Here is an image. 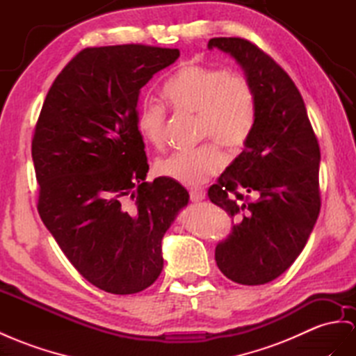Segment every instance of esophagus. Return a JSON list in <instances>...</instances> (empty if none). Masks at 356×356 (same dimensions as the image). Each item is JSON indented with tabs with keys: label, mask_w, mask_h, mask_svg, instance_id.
<instances>
[{
	"label": "esophagus",
	"mask_w": 356,
	"mask_h": 356,
	"mask_svg": "<svg viewBox=\"0 0 356 356\" xmlns=\"http://www.w3.org/2000/svg\"><path fill=\"white\" fill-rule=\"evenodd\" d=\"M189 195H191V200H193L194 203L203 202V200L206 198V191L203 188H193L189 191Z\"/></svg>",
	"instance_id": "esophagus-1"
}]
</instances>
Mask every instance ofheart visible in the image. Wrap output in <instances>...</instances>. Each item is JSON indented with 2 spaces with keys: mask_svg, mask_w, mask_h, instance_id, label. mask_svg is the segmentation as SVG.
<instances>
[{
  "mask_svg": "<svg viewBox=\"0 0 356 356\" xmlns=\"http://www.w3.org/2000/svg\"><path fill=\"white\" fill-rule=\"evenodd\" d=\"M163 97L179 113L197 114L200 138H212L229 150L247 144L256 123V99L242 75L222 69L185 63L163 84ZM165 108L145 100L136 113V127L145 143L161 149L165 143ZM225 163L216 144L206 143L193 150L168 154L156 162L159 176L184 185L203 184Z\"/></svg>",
  "mask_w": 356,
  "mask_h": 356,
  "instance_id": "obj_1",
  "label": "heart"
}]
</instances>
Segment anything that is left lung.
<instances>
[{
    "mask_svg": "<svg viewBox=\"0 0 356 356\" xmlns=\"http://www.w3.org/2000/svg\"><path fill=\"white\" fill-rule=\"evenodd\" d=\"M207 48L236 60L256 99L245 149L209 188L211 202L234 220L229 239L216 245L215 260L234 282L265 284L291 266L314 229L321 149L302 96L275 61L239 38H213Z\"/></svg>",
    "mask_w": 356,
    "mask_h": 356,
    "instance_id": "left-lung-1",
    "label": "left lung"
}]
</instances>
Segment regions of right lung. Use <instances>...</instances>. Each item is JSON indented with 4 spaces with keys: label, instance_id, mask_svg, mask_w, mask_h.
<instances>
[{
    "label": "right lung",
    "instance_id": "obj_1",
    "mask_svg": "<svg viewBox=\"0 0 356 356\" xmlns=\"http://www.w3.org/2000/svg\"><path fill=\"white\" fill-rule=\"evenodd\" d=\"M179 49L115 44L81 51L54 81L31 144L39 215L75 269L114 295L152 286L162 238L189 194L149 171L136 127L141 88Z\"/></svg>",
    "mask_w": 356,
    "mask_h": 356
}]
</instances>
